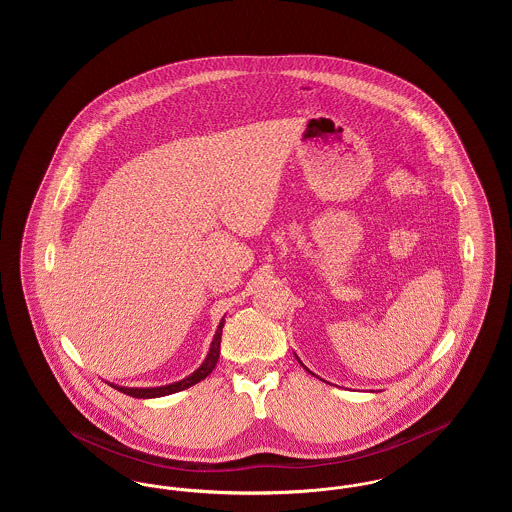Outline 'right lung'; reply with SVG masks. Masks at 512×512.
Here are the masks:
<instances>
[{"label": "right lung", "instance_id": "add662e5", "mask_svg": "<svg viewBox=\"0 0 512 512\" xmlns=\"http://www.w3.org/2000/svg\"><path fill=\"white\" fill-rule=\"evenodd\" d=\"M222 326H224V318L220 320L219 328H217V334H215V338L211 341V349H209L207 359L203 361V365L199 366V368L195 370L192 376H188V378H184V380H180V382L169 384V386H161V388H119V386H113V388L121 391V393L130 395V397L149 399V397H163V395H171V393H176V391L186 390V388H190V386H195L197 382L205 380V378L213 372V368L217 366V361H219L220 355V336H222Z\"/></svg>", "mask_w": 512, "mask_h": 512}]
</instances>
